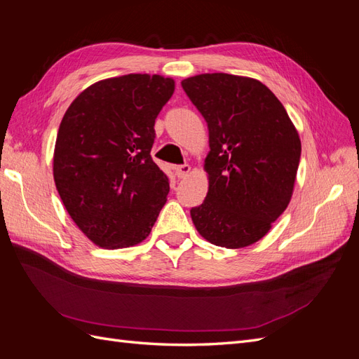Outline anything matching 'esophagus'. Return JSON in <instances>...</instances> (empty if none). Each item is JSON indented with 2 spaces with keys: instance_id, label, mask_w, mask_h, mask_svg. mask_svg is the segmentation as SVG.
Instances as JSON below:
<instances>
[{
  "instance_id": "esophagus-1",
  "label": "esophagus",
  "mask_w": 359,
  "mask_h": 359,
  "mask_svg": "<svg viewBox=\"0 0 359 359\" xmlns=\"http://www.w3.org/2000/svg\"><path fill=\"white\" fill-rule=\"evenodd\" d=\"M189 172H190V166H189V165H180V166H175V173H177V177H178V178L187 177V175H189Z\"/></svg>"
}]
</instances>
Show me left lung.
Segmentation results:
<instances>
[{"label":"left lung","mask_w":359,"mask_h":359,"mask_svg":"<svg viewBox=\"0 0 359 359\" xmlns=\"http://www.w3.org/2000/svg\"><path fill=\"white\" fill-rule=\"evenodd\" d=\"M205 118L208 194L190 210L215 245L241 248L265 236L290 202L301 140L285 106L256 79L206 73L181 82Z\"/></svg>","instance_id":"1"}]
</instances>
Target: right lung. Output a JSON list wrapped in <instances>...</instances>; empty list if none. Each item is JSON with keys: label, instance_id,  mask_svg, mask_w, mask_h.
Wrapping results in <instances>:
<instances>
[{"label": "right lung", "instance_id": "obj_1", "mask_svg": "<svg viewBox=\"0 0 359 359\" xmlns=\"http://www.w3.org/2000/svg\"><path fill=\"white\" fill-rule=\"evenodd\" d=\"M175 90L160 74H126L88 86L60 124L53 180L79 229L104 248L139 244L169 193L151 157L156 118Z\"/></svg>", "mask_w": 359, "mask_h": 359}]
</instances>
